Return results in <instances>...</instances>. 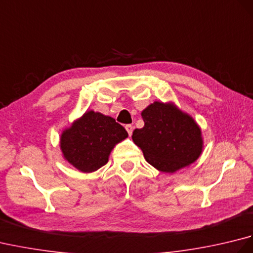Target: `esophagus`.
<instances>
[{
  "label": "esophagus",
  "mask_w": 253,
  "mask_h": 253,
  "mask_svg": "<svg viewBox=\"0 0 253 253\" xmlns=\"http://www.w3.org/2000/svg\"><path fill=\"white\" fill-rule=\"evenodd\" d=\"M126 130H127V132H128V135L129 136H131V133H132V129H133V127L131 126V125H126Z\"/></svg>",
  "instance_id": "1"
}]
</instances>
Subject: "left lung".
Here are the masks:
<instances>
[{"label":"left lung","instance_id":"1","mask_svg":"<svg viewBox=\"0 0 253 253\" xmlns=\"http://www.w3.org/2000/svg\"><path fill=\"white\" fill-rule=\"evenodd\" d=\"M144 126L132 132V140L144 159L164 173H175L202 153L201 129L195 120L173 103L155 101L141 113Z\"/></svg>","mask_w":253,"mask_h":253}]
</instances>
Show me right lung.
Returning a JSON list of instances; mask_svg holds the SVG:
<instances>
[{"label": "right lung", "mask_w": 253, "mask_h": 253, "mask_svg": "<svg viewBox=\"0 0 253 253\" xmlns=\"http://www.w3.org/2000/svg\"><path fill=\"white\" fill-rule=\"evenodd\" d=\"M128 133L114 118L88 111L62 132L63 157L74 168L91 173L105 165L115 144Z\"/></svg>", "instance_id": "add662e5"}]
</instances>
